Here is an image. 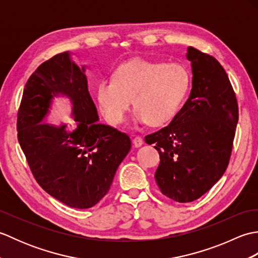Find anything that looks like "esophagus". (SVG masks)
Listing matches in <instances>:
<instances>
[{
  "instance_id": "1",
  "label": "esophagus",
  "mask_w": 258,
  "mask_h": 258,
  "mask_svg": "<svg viewBox=\"0 0 258 258\" xmlns=\"http://www.w3.org/2000/svg\"><path fill=\"white\" fill-rule=\"evenodd\" d=\"M133 144L135 147H141L142 145H143V139H142L141 136H134Z\"/></svg>"
}]
</instances>
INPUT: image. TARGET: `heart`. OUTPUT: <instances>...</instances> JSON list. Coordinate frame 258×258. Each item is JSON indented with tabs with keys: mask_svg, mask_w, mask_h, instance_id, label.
I'll use <instances>...</instances> for the list:
<instances>
[{
	"mask_svg": "<svg viewBox=\"0 0 258 258\" xmlns=\"http://www.w3.org/2000/svg\"><path fill=\"white\" fill-rule=\"evenodd\" d=\"M190 74L184 65L133 58L119 64L113 80H102L96 97L105 117L122 124L132 103L136 123L166 124L176 116L187 95Z\"/></svg>",
	"mask_w": 258,
	"mask_h": 258,
	"instance_id": "obj_1",
	"label": "heart"
}]
</instances>
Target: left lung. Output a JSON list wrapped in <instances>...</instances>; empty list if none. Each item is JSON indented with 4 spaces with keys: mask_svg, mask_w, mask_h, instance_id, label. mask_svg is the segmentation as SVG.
Segmentation results:
<instances>
[{
    "mask_svg": "<svg viewBox=\"0 0 258 258\" xmlns=\"http://www.w3.org/2000/svg\"><path fill=\"white\" fill-rule=\"evenodd\" d=\"M188 100L166 127L145 136L160 154L155 179L178 203L200 199L225 173L231 157L238 105L225 70L217 59L189 46Z\"/></svg>",
    "mask_w": 258,
    "mask_h": 258,
    "instance_id": "obj_1",
    "label": "left lung"
}]
</instances>
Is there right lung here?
Segmentation results:
<instances>
[{
  "instance_id": "right-lung-1",
  "label": "right lung",
  "mask_w": 258,
  "mask_h": 258,
  "mask_svg": "<svg viewBox=\"0 0 258 258\" xmlns=\"http://www.w3.org/2000/svg\"><path fill=\"white\" fill-rule=\"evenodd\" d=\"M85 68L70 52L42 63L26 82L16 124L19 143L38 185L80 210L94 206L107 194L131 150L127 134L98 122ZM59 96L73 104V129L42 122L53 97Z\"/></svg>"
}]
</instances>
